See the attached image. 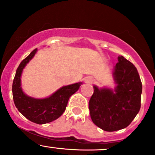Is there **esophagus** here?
<instances>
[{
  "mask_svg": "<svg viewBox=\"0 0 155 155\" xmlns=\"http://www.w3.org/2000/svg\"><path fill=\"white\" fill-rule=\"evenodd\" d=\"M94 81V79L92 77H90V76H88L85 79V82L87 84H92Z\"/></svg>",
  "mask_w": 155,
  "mask_h": 155,
  "instance_id": "34e87169",
  "label": "esophagus"
}]
</instances>
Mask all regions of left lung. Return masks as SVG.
<instances>
[{"mask_svg": "<svg viewBox=\"0 0 155 155\" xmlns=\"http://www.w3.org/2000/svg\"><path fill=\"white\" fill-rule=\"evenodd\" d=\"M114 76L117 84L115 90H99L94 86L89 101L93 123L108 132L127 127L139 111L141 99L142 83L138 71L123 56L118 58Z\"/></svg>", "mask_w": 155, "mask_h": 155, "instance_id": "8db88e82", "label": "left lung"}]
</instances>
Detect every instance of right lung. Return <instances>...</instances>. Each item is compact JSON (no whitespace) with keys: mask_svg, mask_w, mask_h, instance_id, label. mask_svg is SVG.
Here are the masks:
<instances>
[{"mask_svg":"<svg viewBox=\"0 0 155 155\" xmlns=\"http://www.w3.org/2000/svg\"><path fill=\"white\" fill-rule=\"evenodd\" d=\"M37 49L21 62L12 84V95L18 111L28 120L36 124H42L52 122L61 116L65 111L69 97L79 89L81 83L63 87L50 97L44 99H35L28 97L21 88L20 76L26 64L33 58Z\"/></svg>","mask_w":155,"mask_h":155,"instance_id":"add662e5","label":"right lung"}]
</instances>
